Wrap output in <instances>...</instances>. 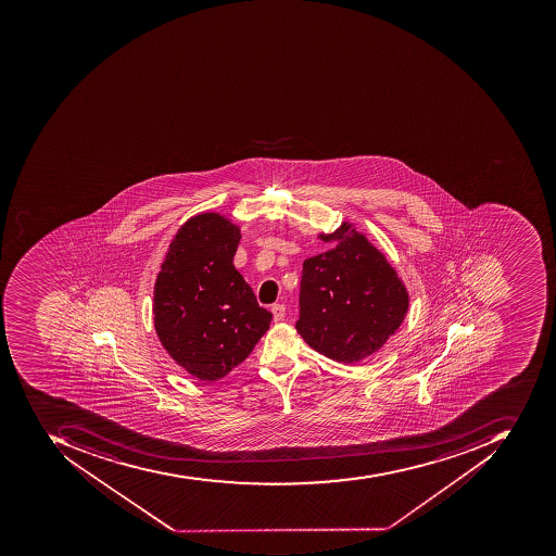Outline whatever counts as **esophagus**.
Returning a JSON list of instances; mask_svg holds the SVG:
<instances>
[{"label": "esophagus", "mask_w": 556, "mask_h": 556, "mask_svg": "<svg viewBox=\"0 0 556 556\" xmlns=\"http://www.w3.org/2000/svg\"><path fill=\"white\" fill-rule=\"evenodd\" d=\"M273 313L276 321H282L283 316H286V306L283 304H274Z\"/></svg>", "instance_id": "obj_1"}]
</instances>
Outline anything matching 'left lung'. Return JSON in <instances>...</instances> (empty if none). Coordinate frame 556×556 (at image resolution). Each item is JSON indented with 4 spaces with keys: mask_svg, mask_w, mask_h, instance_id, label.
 I'll return each mask as SVG.
<instances>
[{
    "mask_svg": "<svg viewBox=\"0 0 556 556\" xmlns=\"http://www.w3.org/2000/svg\"><path fill=\"white\" fill-rule=\"evenodd\" d=\"M319 238L339 243L304 261L295 330L319 354L358 363L399 330L408 292L387 256L349 223Z\"/></svg>",
    "mask_w": 556,
    "mask_h": 556,
    "instance_id": "obj_1",
    "label": "left lung"
}]
</instances>
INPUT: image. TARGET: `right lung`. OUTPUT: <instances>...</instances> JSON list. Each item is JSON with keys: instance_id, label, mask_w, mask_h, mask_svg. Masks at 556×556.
I'll return each instance as SVG.
<instances>
[{"instance_id": "right-lung-1", "label": "right lung", "mask_w": 556, "mask_h": 556, "mask_svg": "<svg viewBox=\"0 0 556 556\" xmlns=\"http://www.w3.org/2000/svg\"><path fill=\"white\" fill-rule=\"evenodd\" d=\"M240 238V228L220 214L190 217L154 283L157 339L201 381L225 378L243 363L273 321L232 265Z\"/></svg>"}]
</instances>
